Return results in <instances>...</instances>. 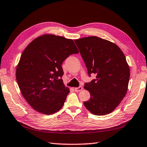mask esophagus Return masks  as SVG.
Returning a JSON list of instances; mask_svg holds the SVG:
<instances>
[{"instance_id": "1", "label": "esophagus", "mask_w": 147, "mask_h": 147, "mask_svg": "<svg viewBox=\"0 0 147 147\" xmlns=\"http://www.w3.org/2000/svg\"><path fill=\"white\" fill-rule=\"evenodd\" d=\"M74 90H75V92H80L81 90H82L83 87L80 86V87H76V88H74Z\"/></svg>"}]
</instances>
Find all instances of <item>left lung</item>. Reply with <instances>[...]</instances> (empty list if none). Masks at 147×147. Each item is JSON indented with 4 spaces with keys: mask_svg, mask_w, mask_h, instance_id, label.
<instances>
[{
    "mask_svg": "<svg viewBox=\"0 0 147 147\" xmlns=\"http://www.w3.org/2000/svg\"><path fill=\"white\" fill-rule=\"evenodd\" d=\"M87 68L96 79L85 84L90 98L83 102L91 113L105 115L111 113L127 92L130 70L125 57L118 46L97 36L74 40Z\"/></svg>",
    "mask_w": 147,
    "mask_h": 147,
    "instance_id": "left-lung-1",
    "label": "left lung"
}]
</instances>
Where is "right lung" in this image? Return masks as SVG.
Returning a JSON list of instances; mask_svg holds the SVG:
<instances>
[{
	"mask_svg": "<svg viewBox=\"0 0 147 147\" xmlns=\"http://www.w3.org/2000/svg\"><path fill=\"white\" fill-rule=\"evenodd\" d=\"M79 51L73 39L46 34L27 45L16 66V78L25 99L36 111L51 115L62 108L69 93L61 78L62 64Z\"/></svg>",
	"mask_w": 147,
	"mask_h": 147,
	"instance_id": "add662e5",
	"label": "right lung"
}]
</instances>
